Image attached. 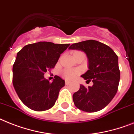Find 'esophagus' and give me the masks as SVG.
Segmentation results:
<instances>
[{"mask_svg":"<svg viewBox=\"0 0 134 134\" xmlns=\"http://www.w3.org/2000/svg\"><path fill=\"white\" fill-rule=\"evenodd\" d=\"M71 82L70 81H69V80H65V85H68L69 84H70Z\"/></svg>","mask_w":134,"mask_h":134,"instance_id":"esophagus-1","label":"esophagus"}]
</instances>
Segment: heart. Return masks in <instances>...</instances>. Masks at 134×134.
Masks as SVG:
<instances>
[{"mask_svg":"<svg viewBox=\"0 0 134 134\" xmlns=\"http://www.w3.org/2000/svg\"><path fill=\"white\" fill-rule=\"evenodd\" d=\"M80 71L78 69H65L61 71L62 76L67 80H72L80 74Z\"/></svg>","mask_w":134,"mask_h":134,"instance_id":"1","label":"heart"}]
</instances>
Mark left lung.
<instances>
[{"label": "left lung", "mask_w": 134, "mask_h": 134, "mask_svg": "<svg viewBox=\"0 0 134 134\" xmlns=\"http://www.w3.org/2000/svg\"><path fill=\"white\" fill-rule=\"evenodd\" d=\"M69 49L84 52L89 60V70L81 76L92 87L80 85L73 95L77 108L86 112H96L105 108L118 91L120 80L118 58L111 48L94 40L74 43Z\"/></svg>", "instance_id": "1"}]
</instances>
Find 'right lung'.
<instances>
[{"label":"right lung","instance_id":"1","mask_svg":"<svg viewBox=\"0 0 134 134\" xmlns=\"http://www.w3.org/2000/svg\"><path fill=\"white\" fill-rule=\"evenodd\" d=\"M69 44L38 42L26 45L17 53L13 65V85L20 100L29 109L42 111L54 105L65 80L55 76L50 82L44 74L54 69Z\"/></svg>","mask_w":134,"mask_h":134}]
</instances>
